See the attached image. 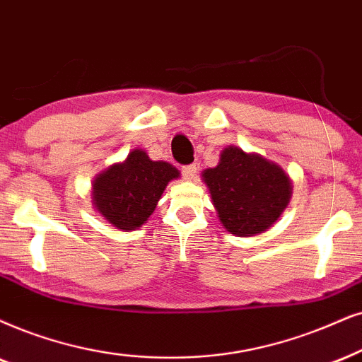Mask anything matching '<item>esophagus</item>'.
Listing matches in <instances>:
<instances>
[{
    "label": "esophagus",
    "mask_w": 362,
    "mask_h": 362,
    "mask_svg": "<svg viewBox=\"0 0 362 362\" xmlns=\"http://www.w3.org/2000/svg\"><path fill=\"white\" fill-rule=\"evenodd\" d=\"M195 173H197V165H195V163H192V165L182 167V175H184L187 180H192V178H195Z\"/></svg>",
    "instance_id": "34e87169"
}]
</instances>
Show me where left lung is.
I'll use <instances>...</instances> for the list:
<instances>
[{"label": "left lung", "instance_id": "1", "mask_svg": "<svg viewBox=\"0 0 362 362\" xmlns=\"http://www.w3.org/2000/svg\"><path fill=\"white\" fill-rule=\"evenodd\" d=\"M222 226L249 237L267 230L291 199V180L274 162L228 147L221 163L202 173Z\"/></svg>", "mask_w": 362, "mask_h": 362}]
</instances>
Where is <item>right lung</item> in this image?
Here are the masks:
<instances>
[{
	"instance_id": "right-lung-1",
	"label": "right lung",
	"mask_w": 362,
	"mask_h": 362,
	"mask_svg": "<svg viewBox=\"0 0 362 362\" xmlns=\"http://www.w3.org/2000/svg\"><path fill=\"white\" fill-rule=\"evenodd\" d=\"M180 173L167 162H153L144 150H134L93 182V204L107 221L122 230L147 222L167 184Z\"/></svg>"
}]
</instances>
